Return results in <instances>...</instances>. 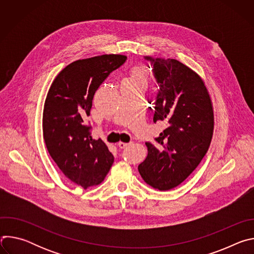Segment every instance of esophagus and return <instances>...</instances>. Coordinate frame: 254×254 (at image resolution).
<instances>
[{"mask_svg": "<svg viewBox=\"0 0 254 254\" xmlns=\"http://www.w3.org/2000/svg\"><path fill=\"white\" fill-rule=\"evenodd\" d=\"M129 144H130V142H123V141H120V142L118 143V146H119L121 149H125V148L128 147Z\"/></svg>", "mask_w": 254, "mask_h": 254, "instance_id": "1", "label": "esophagus"}]
</instances>
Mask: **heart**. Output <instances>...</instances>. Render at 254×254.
<instances>
[{
    "mask_svg": "<svg viewBox=\"0 0 254 254\" xmlns=\"http://www.w3.org/2000/svg\"><path fill=\"white\" fill-rule=\"evenodd\" d=\"M147 82H148L147 71L138 66L133 67L129 72V75L127 78H125V80H124V83L128 84V85H133V84L146 85Z\"/></svg>",
    "mask_w": 254,
    "mask_h": 254,
    "instance_id": "heart-1",
    "label": "heart"
}]
</instances>
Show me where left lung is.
Listing matches in <instances>:
<instances>
[{
  "label": "left lung",
  "instance_id": "left-lung-1",
  "mask_svg": "<svg viewBox=\"0 0 254 254\" xmlns=\"http://www.w3.org/2000/svg\"><path fill=\"white\" fill-rule=\"evenodd\" d=\"M159 85L154 123L167 125L156 143L146 142L148 156L138 165L144 182L166 191L179 186L198 167L213 135L214 116L202 78L176 59L144 57Z\"/></svg>",
  "mask_w": 254,
  "mask_h": 254
}]
</instances>
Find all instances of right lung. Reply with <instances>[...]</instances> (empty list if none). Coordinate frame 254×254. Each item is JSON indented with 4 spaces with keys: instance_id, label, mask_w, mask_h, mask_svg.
<instances>
[{
    "instance_id": "1",
    "label": "right lung",
    "mask_w": 254,
    "mask_h": 254,
    "mask_svg": "<svg viewBox=\"0 0 254 254\" xmlns=\"http://www.w3.org/2000/svg\"><path fill=\"white\" fill-rule=\"evenodd\" d=\"M127 56L110 54L77 60L53 80L43 111L46 148L66 178L83 189L100 184L114 164L106 144L85 124L95 91Z\"/></svg>"
}]
</instances>
